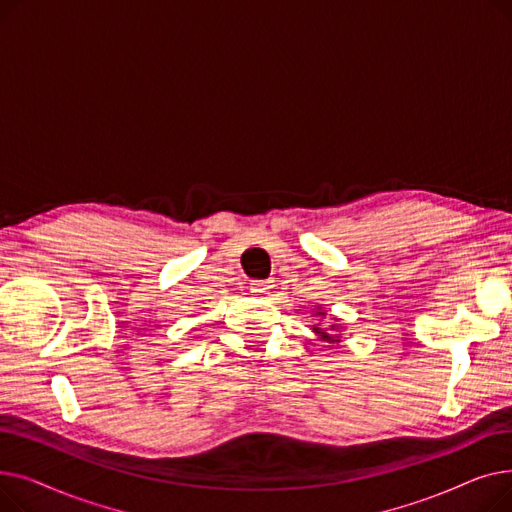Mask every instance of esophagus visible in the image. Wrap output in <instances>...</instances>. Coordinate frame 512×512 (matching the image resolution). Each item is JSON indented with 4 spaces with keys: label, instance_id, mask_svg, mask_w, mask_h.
<instances>
[{
    "label": "esophagus",
    "instance_id": "1",
    "mask_svg": "<svg viewBox=\"0 0 512 512\" xmlns=\"http://www.w3.org/2000/svg\"><path fill=\"white\" fill-rule=\"evenodd\" d=\"M272 288H274L272 280H255V282L251 284V292H253V294H267Z\"/></svg>",
    "mask_w": 512,
    "mask_h": 512
}]
</instances>
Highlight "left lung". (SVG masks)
<instances>
[{
	"label": "left lung",
	"instance_id": "left-lung-1",
	"mask_svg": "<svg viewBox=\"0 0 512 512\" xmlns=\"http://www.w3.org/2000/svg\"><path fill=\"white\" fill-rule=\"evenodd\" d=\"M313 311V317H317L319 321H324L326 317H328V311L321 307V305H315V309H311ZM344 330V324H340V319L338 317H330V321L328 324H324V326H313V332H315V336L321 340V342H328L330 346H334V344H338V342H342L340 338V332Z\"/></svg>",
	"mask_w": 512,
	"mask_h": 512
}]
</instances>
